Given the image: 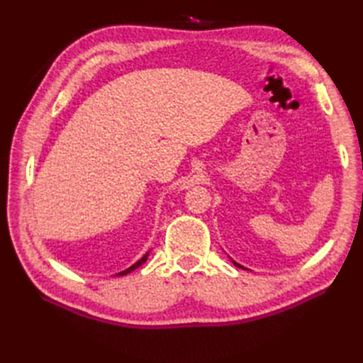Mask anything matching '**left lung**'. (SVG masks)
I'll use <instances>...</instances> for the list:
<instances>
[{
	"mask_svg": "<svg viewBox=\"0 0 363 363\" xmlns=\"http://www.w3.org/2000/svg\"><path fill=\"white\" fill-rule=\"evenodd\" d=\"M233 262H234V260H233ZM234 265H235V267H238V268H243L240 264H237V262H234Z\"/></svg>",
	"mask_w": 363,
	"mask_h": 363,
	"instance_id": "8db88e82",
	"label": "left lung"
}]
</instances>
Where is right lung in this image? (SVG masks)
<instances>
[{
  "label": "right lung",
  "instance_id": "obj_1",
  "mask_svg": "<svg viewBox=\"0 0 363 363\" xmlns=\"http://www.w3.org/2000/svg\"><path fill=\"white\" fill-rule=\"evenodd\" d=\"M148 256H150V251H148V252H146V254H145V256H143V257H142L140 260H137L134 265H130L129 268H126V269H125V272H120V273H118L117 276H125V274H128V273H130V272H134V269H135V268H138V267H140L142 264H145V262H146V259H148Z\"/></svg>",
  "mask_w": 363,
  "mask_h": 363
}]
</instances>
